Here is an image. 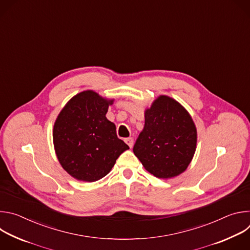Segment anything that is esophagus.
I'll return each instance as SVG.
<instances>
[{
  "mask_svg": "<svg viewBox=\"0 0 250 250\" xmlns=\"http://www.w3.org/2000/svg\"><path fill=\"white\" fill-rule=\"evenodd\" d=\"M125 144L131 148L132 147V146H133V139H132V137H126V138H125Z\"/></svg>",
  "mask_w": 250,
  "mask_h": 250,
  "instance_id": "obj_1",
  "label": "esophagus"
}]
</instances>
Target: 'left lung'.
Listing matches in <instances>:
<instances>
[{
	"instance_id": "left-lung-1",
	"label": "left lung",
	"mask_w": 250,
	"mask_h": 250,
	"mask_svg": "<svg viewBox=\"0 0 250 250\" xmlns=\"http://www.w3.org/2000/svg\"><path fill=\"white\" fill-rule=\"evenodd\" d=\"M145 127L133 153L144 167L157 178L183 173L196 151L197 129L184 106L168 96H159L145 113Z\"/></svg>"
}]
</instances>
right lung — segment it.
Returning a JSON list of instances; mask_svg holds the SVG:
<instances>
[{
  "label": "right lung",
  "mask_w": 250,
  "mask_h": 250,
  "mask_svg": "<svg viewBox=\"0 0 250 250\" xmlns=\"http://www.w3.org/2000/svg\"><path fill=\"white\" fill-rule=\"evenodd\" d=\"M114 100L87 90L71 99L53 126V144L63 169L75 179L95 182L108 174L128 146L105 118Z\"/></svg>",
  "instance_id": "right-lung-1"
}]
</instances>
